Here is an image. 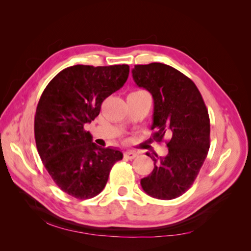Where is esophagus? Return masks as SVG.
I'll return each instance as SVG.
<instances>
[{"mask_svg": "<svg viewBox=\"0 0 251 251\" xmlns=\"http://www.w3.org/2000/svg\"><path fill=\"white\" fill-rule=\"evenodd\" d=\"M137 156V154L134 151H125L124 152V158L125 159H134L135 157Z\"/></svg>", "mask_w": 251, "mask_h": 251, "instance_id": "esophagus-1", "label": "esophagus"}]
</instances>
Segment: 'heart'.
<instances>
[{
	"label": "heart",
	"mask_w": 251,
	"mask_h": 251,
	"mask_svg": "<svg viewBox=\"0 0 251 251\" xmlns=\"http://www.w3.org/2000/svg\"><path fill=\"white\" fill-rule=\"evenodd\" d=\"M138 93H143L142 91H139V92H134V93H131V94H138Z\"/></svg>",
	"instance_id": "obj_1"
}]
</instances>
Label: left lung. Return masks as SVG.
I'll list each match as a JSON object with an SVG mask.
<instances>
[{
    "label": "left lung",
    "mask_w": 251,
    "mask_h": 251,
    "mask_svg": "<svg viewBox=\"0 0 251 251\" xmlns=\"http://www.w3.org/2000/svg\"><path fill=\"white\" fill-rule=\"evenodd\" d=\"M135 83L154 99L152 139L163 141L166 133L167 156L155 161L154 169L141 185L150 196L171 201L186 193L196 179L210 146V121L201 92L195 83L163 63L135 65ZM157 157V156H156Z\"/></svg>",
    "instance_id": "obj_1"
}]
</instances>
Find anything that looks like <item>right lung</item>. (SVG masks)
<instances>
[{
    "mask_svg": "<svg viewBox=\"0 0 251 251\" xmlns=\"http://www.w3.org/2000/svg\"><path fill=\"white\" fill-rule=\"evenodd\" d=\"M129 66H70L42 93L34 118V135L43 165L59 189L90 199L106 186L110 169L123 158L116 148H101L84 128L99 116L105 99L120 90Z\"/></svg>",
    "mask_w": 251,
    "mask_h": 251,
    "instance_id": "add662e5",
    "label": "right lung"
}]
</instances>
